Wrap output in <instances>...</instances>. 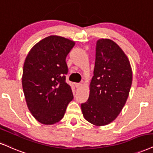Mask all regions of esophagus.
I'll list each match as a JSON object with an SVG mask.
<instances>
[{
	"instance_id": "esophagus-1",
	"label": "esophagus",
	"mask_w": 153,
	"mask_h": 153,
	"mask_svg": "<svg viewBox=\"0 0 153 153\" xmlns=\"http://www.w3.org/2000/svg\"><path fill=\"white\" fill-rule=\"evenodd\" d=\"M75 86H76V88H80L82 86V84H81V83H76V84H75Z\"/></svg>"
}]
</instances>
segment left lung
<instances>
[{
    "label": "left lung",
    "instance_id": "left-lung-1",
    "mask_svg": "<svg viewBox=\"0 0 153 153\" xmlns=\"http://www.w3.org/2000/svg\"><path fill=\"white\" fill-rule=\"evenodd\" d=\"M132 80L130 62L121 48L111 39H99L89 97L81 105L84 118L97 126L114 121L125 105Z\"/></svg>",
    "mask_w": 153,
    "mask_h": 153
}]
</instances>
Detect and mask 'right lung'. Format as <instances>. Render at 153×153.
I'll return each instance as SVG.
<instances>
[{"instance_id": "right-lung-1", "label": "right lung", "mask_w": 153, "mask_h": 153, "mask_svg": "<svg viewBox=\"0 0 153 153\" xmlns=\"http://www.w3.org/2000/svg\"><path fill=\"white\" fill-rule=\"evenodd\" d=\"M74 45L51 35L34 45L25 60L22 84L26 103L34 118L45 125L62 120L74 98L65 74L66 57Z\"/></svg>"}]
</instances>
